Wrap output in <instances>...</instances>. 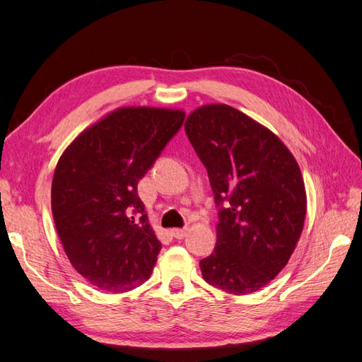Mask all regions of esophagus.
<instances>
[{
    "label": "esophagus",
    "instance_id": "34e87169",
    "mask_svg": "<svg viewBox=\"0 0 362 362\" xmlns=\"http://www.w3.org/2000/svg\"><path fill=\"white\" fill-rule=\"evenodd\" d=\"M171 235L175 238V240H183L188 235V228H173Z\"/></svg>",
    "mask_w": 362,
    "mask_h": 362
}]
</instances>
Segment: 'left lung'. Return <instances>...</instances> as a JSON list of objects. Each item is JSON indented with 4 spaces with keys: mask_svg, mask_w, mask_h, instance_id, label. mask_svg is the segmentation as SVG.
<instances>
[{
    "mask_svg": "<svg viewBox=\"0 0 362 362\" xmlns=\"http://www.w3.org/2000/svg\"><path fill=\"white\" fill-rule=\"evenodd\" d=\"M185 132L219 206L216 247L201 261L204 280L230 294H250L288 264L302 235V173L279 136L227 104L199 107Z\"/></svg>",
    "mask_w": 362,
    "mask_h": 362,
    "instance_id": "left-lung-1",
    "label": "left lung"
}]
</instances>
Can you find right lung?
Masks as SVG:
<instances>
[{"instance_id": "right-lung-1", "label": "right lung", "mask_w": 362, "mask_h": 362, "mask_svg": "<svg viewBox=\"0 0 362 362\" xmlns=\"http://www.w3.org/2000/svg\"><path fill=\"white\" fill-rule=\"evenodd\" d=\"M182 110L122 107L83 130L59 158L51 209L68 259L107 292L149 279L161 243L136 185L179 132Z\"/></svg>"}]
</instances>
